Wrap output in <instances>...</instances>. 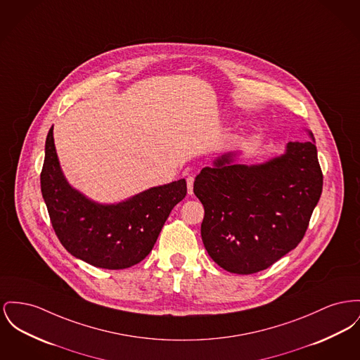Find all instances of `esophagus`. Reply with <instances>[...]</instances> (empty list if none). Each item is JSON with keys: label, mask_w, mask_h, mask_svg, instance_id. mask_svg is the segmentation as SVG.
Here are the masks:
<instances>
[{"label": "esophagus", "mask_w": 360, "mask_h": 360, "mask_svg": "<svg viewBox=\"0 0 360 360\" xmlns=\"http://www.w3.org/2000/svg\"><path fill=\"white\" fill-rule=\"evenodd\" d=\"M186 184H188V193L193 194V184H194V178L193 176H188L186 178Z\"/></svg>", "instance_id": "esophagus-1"}]
</instances>
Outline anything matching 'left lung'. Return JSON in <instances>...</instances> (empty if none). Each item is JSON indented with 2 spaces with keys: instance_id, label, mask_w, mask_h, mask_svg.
Segmentation results:
<instances>
[{
  "instance_id": "left-lung-1",
  "label": "left lung",
  "mask_w": 360,
  "mask_h": 360,
  "mask_svg": "<svg viewBox=\"0 0 360 360\" xmlns=\"http://www.w3.org/2000/svg\"><path fill=\"white\" fill-rule=\"evenodd\" d=\"M322 184L314 140L290 141L264 165H233L227 153L201 169L193 191L204 205L201 236L212 259L238 275L274 265L303 239Z\"/></svg>"
}]
</instances>
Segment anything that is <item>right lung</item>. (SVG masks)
Masks as SVG:
<instances>
[{"label":"right lung","instance_id":"right-lung-1","mask_svg":"<svg viewBox=\"0 0 360 360\" xmlns=\"http://www.w3.org/2000/svg\"><path fill=\"white\" fill-rule=\"evenodd\" d=\"M41 191L51 226L65 249L103 269H125L152 250L169 212L185 198L186 181L143 191L127 201L101 205L69 186L49 130Z\"/></svg>","mask_w":360,"mask_h":360}]
</instances>
